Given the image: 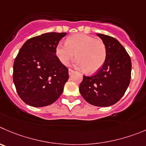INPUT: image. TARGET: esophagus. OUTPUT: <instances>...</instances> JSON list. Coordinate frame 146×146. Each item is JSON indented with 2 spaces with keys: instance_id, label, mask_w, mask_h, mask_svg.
<instances>
[{
  "instance_id": "34e87169",
  "label": "esophagus",
  "mask_w": 146,
  "mask_h": 146,
  "mask_svg": "<svg viewBox=\"0 0 146 146\" xmlns=\"http://www.w3.org/2000/svg\"><path fill=\"white\" fill-rule=\"evenodd\" d=\"M74 72V70H72V69H69V75H72V74H73Z\"/></svg>"
}]
</instances>
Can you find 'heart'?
I'll use <instances>...</instances> for the list:
<instances>
[{
	"mask_svg": "<svg viewBox=\"0 0 146 146\" xmlns=\"http://www.w3.org/2000/svg\"><path fill=\"white\" fill-rule=\"evenodd\" d=\"M55 54L64 65H67L76 54V66L92 74L103 66L107 50L102 40L95 39L85 34H77L68 37L66 44L58 43L55 47Z\"/></svg>",
	"mask_w": 146,
	"mask_h": 146,
	"instance_id": "obj_1",
	"label": "heart"
}]
</instances>
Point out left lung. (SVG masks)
<instances>
[{"mask_svg":"<svg viewBox=\"0 0 146 146\" xmlns=\"http://www.w3.org/2000/svg\"><path fill=\"white\" fill-rule=\"evenodd\" d=\"M97 35L106 46V60L96 74L83 76L80 92L88 103L108 107L124 95L130 82L132 64L126 50L116 38L105 34Z\"/></svg>","mask_w":146,"mask_h":146,"instance_id":"left-lung-1","label":"left lung"}]
</instances>
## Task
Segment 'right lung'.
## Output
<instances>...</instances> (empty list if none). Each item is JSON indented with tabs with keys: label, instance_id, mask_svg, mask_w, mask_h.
Here are the masks:
<instances>
[{
	"label": "right lung",
	"instance_id": "obj_1",
	"mask_svg": "<svg viewBox=\"0 0 146 146\" xmlns=\"http://www.w3.org/2000/svg\"><path fill=\"white\" fill-rule=\"evenodd\" d=\"M66 33H46L29 38L13 64V79L18 95L36 108L54 103L69 79L68 69L59 60L55 47Z\"/></svg>",
	"mask_w": 146,
	"mask_h": 146
}]
</instances>
